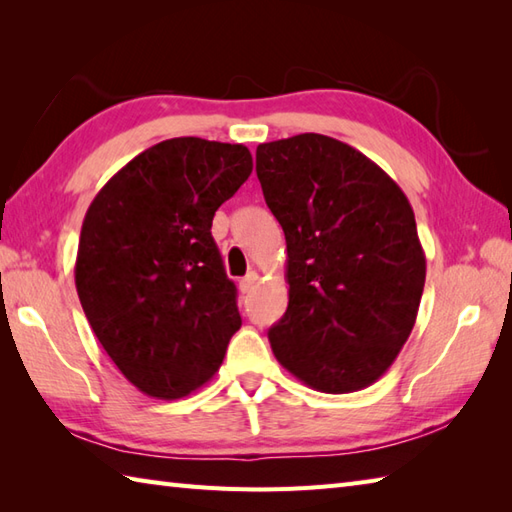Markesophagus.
<instances>
[{
    "label": "esophagus",
    "instance_id": "1",
    "mask_svg": "<svg viewBox=\"0 0 512 512\" xmlns=\"http://www.w3.org/2000/svg\"><path fill=\"white\" fill-rule=\"evenodd\" d=\"M257 279H259L257 273H248L242 281H239V290H242L244 295H248V292L257 286Z\"/></svg>",
    "mask_w": 512,
    "mask_h": 512
}]
</instances>
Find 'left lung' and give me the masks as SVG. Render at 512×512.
Wrapping results in <instances>:
<instances>
[{"label": "left lung", "mask_w": 512, "mask_h": 512, "mask_svg": "<svg viewBox=\"0 0 512 512\" xmlns=\"http://www.w3.org/2000/svg\"><path fill=\"white\" fill-rule=\"evenodd\" d=\"M257 178L288 250V310L268 330L275 358L323 394L369 387L407 343L427 277L407 195L323 134L262 143Z\"/></svg>", "instance_id": "left-lung-1"}]
</instances>
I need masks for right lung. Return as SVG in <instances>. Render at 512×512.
Returning <instances> with one entry per match:
<instances>
[{"mask_svg":"<svg viewBox=\"0 0 512 512\" xmlns=\"http://www.w3.org/2000/svg\"><path fill=\"white\" fill-rule=\"evenodd\" d=\"M250 171L244 145L162 140L116 171L85 213L74 264L83 312L121 374L151 398L200 389L242 325L211 224Z\"/></svg>","mask_w":512,"mask_h":512,"instance_id":"obj_1","label":"right lung"}]
</instances>
